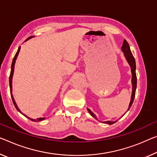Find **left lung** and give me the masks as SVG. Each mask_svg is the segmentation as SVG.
<instances>
[{
  "instance_id": "8db88e82",
  "label": "left lung",
  "mask_w": 157,
  "mask_h": 157,
  "mask_svg": "<svg viewBox=\"0 0 157 157\" xmlns=\"http://www.w3.org/2000/svg\"><path fill=\"white\" fill-rule=\"evenodd\" d=\"M121 50L122 52H124V57L126 58V61L128 62V63L131 67V74H132V79H131V83H132V95H131V102H130L129 106H128V109L127 111H128L130 108L132 106V104L133 102L134 98H135V95H136V87H137V76H136V60H135V58L132 55V52L131 51V49H130V46L128 45V43L126 41V40H124V43H123V45L121 47ZM88 109L89 114H90L93 118H95V119H98V118L96 117V116L95 114H93V112L92 111L90 110L88 108H87ZM123 117V116H122ZM117 121H104V124H107L109 125H112L114 123L117 122ZM102 122V121H100Z\"/></svg>"
}]
</instances>
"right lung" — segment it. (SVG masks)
Wrapping results in <instances>:
<instances>
[{
    "label": "right lung",
    "mask_w": 157,
    "mask_h": 157,
    "mask_svg": "<svg viewBox=\"0 0 157 157\" xmlns=\"http://www.w3.org/2000/svg\"><path fill=\"white\" fill-rule=\"evenodd\" d=\"M34 37V36H30L29 38H28L27 39H26L25 41H26V40H28L29 39H30V38ZM20 46L19 47L15 55H14V58H13V62H12V65H11V71H10V78H9V81H10V94H11V97H12V100H13V104L14 105V107H15V108L17 109V110L18 111V112H20L21 114H22L24 116H25L26 117H27L28 119H29L31 121H35V122H38V121H43L44 119H45V117H41V118H38V119H31V118L28 117L27 116L24 114L22 112H21L20 109H19V107H17V104L15 102V100H14V99L13 98V74H14V64H15V62H16V59L17 58V56L19 55V52H20Z\"/></svg>",
    "instance_id": "add662e5"
}]
</instances>
